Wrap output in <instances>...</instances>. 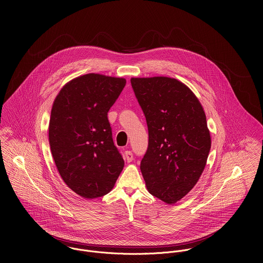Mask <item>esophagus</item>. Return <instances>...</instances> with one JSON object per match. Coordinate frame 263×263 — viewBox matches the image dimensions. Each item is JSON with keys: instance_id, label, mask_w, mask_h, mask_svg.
Listing matches in <instances>:
<instances>
[{"instance_id": "1", "label": "esophagus", "mask_w": 263, "mask_h": 263, "mask_svg": "<svg viewBox=\"0 0 263 263\" xmlns=\"http://www.w3.org/2000/svg\"><path fill=\"white\" fill-rule=\"evenodd\" d=\"M124 156H125V159H126V161L128 163L134 160V155H133V153L130 151H125L124 152Z\"/></svg>"}]
</instances>
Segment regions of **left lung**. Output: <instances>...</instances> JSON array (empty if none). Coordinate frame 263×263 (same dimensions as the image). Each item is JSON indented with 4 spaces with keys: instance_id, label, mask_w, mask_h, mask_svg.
I'll use <instances>...</instances> for the list:
<instances>
[{
    "instance_id": "8db88e82",
    "label": "left lung",
    "mask_w": 263,
    "mask_h": 263,
    "mask_svg": "<svg viewBox=\"0 0 263 263\" xmlns=\"http://www.w3.org/2000/svg\"><path fill=\"white\" fill-rule=\"evenodd\" d=\"M130 84L149 132L143 177L152 195L174 203L193 188L205 167L211 150L205 114L176 79L132 78Z\"/></svg>"
}]
</instances>
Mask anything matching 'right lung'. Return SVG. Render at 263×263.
I'll use <instances>...</instances> for the list:
<instances>
[{"instance_id":"add662e5","label":"right lung","mask_w":263,"mask_h":263,"mask_svg":"<svg viewBox=\"0 0 263 263\" xmlns=\"http://www.w3.org/2000/svg\"><path fill=\"white\" fill-rule=\"evenodd\" d=\"M125 83L122 78L81 76L53 102L48 127L51 154L65 183L84 198L107 194L123 169L107 113Z\"/></svg>"}]
</instances>
